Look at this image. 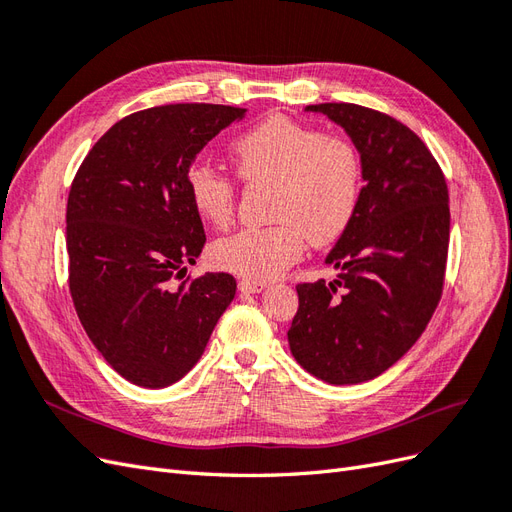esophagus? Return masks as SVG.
<instances>
[{
    "mask_svg": "<svg viewBox=\"0 0 512 512\" xmlns=\"http://www.w3.org/2000/svg\"><path fill=\"white\" fill-rule=\"evenodd\" d=\"M267 286H269L267 282H260V280H247V277H245V280H241V282H239V290H241V292H252V294L262 292V290H265Z\"/></svg>",
    "mask_w": 512,
    "mask_h": 512,
    "instance_id": "esophagus-1",
    "label": "esophagus"
}]
</instances>
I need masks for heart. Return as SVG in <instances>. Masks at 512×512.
Instances as JSON below:
<instances>
[{"label": "heart", "instance_id": "heart-1", "mask_svg": "<svg viewBox=\"0 0 512 512\" xmlns=\"http://www.w3.org/2000/svg\"><path fill=\"white\" fill-rule=\"evenodd\" d=\"M237 173L247 183H269L267 228H247L211 245L215 267L247 280L282 275L314 245L335 241L354 218L361 194V160L344 138L322 136L288 117H269L230 147ZM192 207L213 226L235 215V183L207 164L188 173Z\"/></svg>", "mask_w": 512, "mask_h": 512}]
</instances>
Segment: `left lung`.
I'll list each match as a JSON object with an SVG mask.
<instances>
[{
	"instance_id": "8db88e82",
	"label": "left lung",
	"mask_w": 512,
	"mask_h": 512,
	"mask_svg": "<svg viewBox=\"0 0 512 512\" xmlns=\"http://www.w3.org/2000/svg\"><path fill=\"white\" fill-rule=\"evenodd\" d=\"M329 117L361 158L354 218L324 258L333 282L299 284L290 352L329 384H359L404 356L436 312L451 232L438 162L404 123L346 102L309 104Z\"/></svg>"
}]
</instances>
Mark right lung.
I'll return each mask as SVG.
<instances>
[{
    "instance_id": "right-lung-1",
    "label": "right lung",
    "mask_w": 512,
    "mask_h": 512,
    "mask_svg": "<svg viewBox=\"0 0 512 512\" xmlns=\"http://www.w3.org/2000/svg\"><path fill=\"white\" fill-rule=\"evenodd\" d=\"M245 108L166 104L117 121L76 173L66 211L70 294L104 361L145 389L179 382L235 299L228 273L184 280L205 230L188 173Z\"/></svg>"
}]
</instances>
